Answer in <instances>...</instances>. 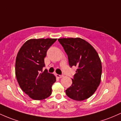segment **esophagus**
<instances>
[{
	"label": "esophagus",
	"mask_w": 121,
	"mask_h": 121,
	"mask_svg": "<svg viewBox=\"0 0 121 121\" xmlns=\"http://www.w3.org/2000/svg\"><path fill=\"white\" fill-rule=\"evenodd\" d=\"M56 77L58 78H61L63 77V75H59V74H56Z\"/></svg>",
	"instance_id": "1"
}]
</instances>
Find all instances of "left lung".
Here are the masks:
<instances>
[{
    "mask_svg": "<svg viewBox=\"0 0 121 121\" xmlns=\"http://www.w3.org/2000/svg\"><path fill=\"white\" fill-rule=\"evenodd\" d=\"M58 41L67 54L70 67L78 68L66 95L78 101L89 98L101 81L102 68L98 54L90 43L80 38H60Z\"/></svg>",
    "mask_w": 121,
    "mask_h": 121,
    "instance_id": "8db88e82",
    "label": "left lung"
}]
</instances>
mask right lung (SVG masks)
Returning <instances> with one entry per match:
<instances>
[{
  "label": "right lung",
  "instance_id": "right-lung-1",
  "mask_svg": "<svg viewBox=\"0 0 121 121\" xmlns=\"http://www.w3.org/2000/svg\"><path fill=\"white\" fill-rule=\"evenodd\" d=\"M57 39H31L21 47L15 62V75L22 90L31 98L42 100L51 95L54 75L42 71L47 51Z\"/></svg>",
  "mask_w": 121,
  "mask_h": 121
}]
</instances>
